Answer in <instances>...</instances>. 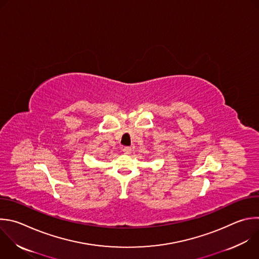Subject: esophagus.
I'll list each match as a JSON object with an SVG mask.
<instances>
[{
    "label": "esophagus",
    "mask_w": 259,
    "mask_h": 259,
    "mask_svg": "<svg viewBox=\"0 0 259 259\" xmlns=\"http://www.w3.org/2000/svg\"><path fill=\"white\" fill-rule=\"evenodd\" d=\"M123 152H124L125 154H130V153L132 152V148H131V147H128V146H126V147H124V148H123Z\"/></svg>",
    "instance_id": "34e87169"
}]
</instances>
